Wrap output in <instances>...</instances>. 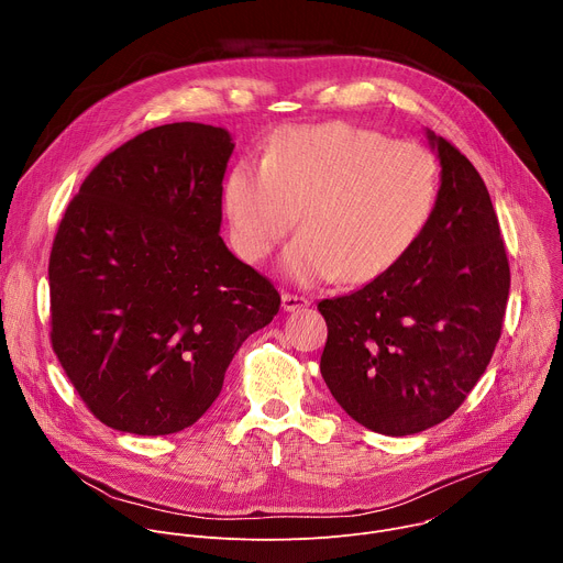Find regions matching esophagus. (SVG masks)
Instances as JSON below:
<instances>
[{
  "mask_svg": "<svg viewBox=\"0 0 563 563\" xmlns=\"http://www.w3.org/2000/svg\"><path fill=\"white\" fill-rule=\"evenodd\" d=\"M280 300H283V309L285 311H298V309L309 305V300L305 296H296V294H283Z\"/></svg>",
  "mask_w": 563,
  "mask_h": 563,
  "instance_id": "esophagus-1",
  "label": "esophagus"
}]
</instances>
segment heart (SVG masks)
Here are the masks:
<instances>
[{"label": "heart", "mask_w": 563, "mask_h": 563, "mask_svg": "<svg viewBox=\"0 0 563 563\" xmlns=\"http://www.w3.org/2000/svg\"><path fill=\"white\" fill-rule=\"evenodd\" d=\"M439 196V163L417 142H391L347 122L287 126L263 163H238L222 209L233 252L258 265L294 229L283 269L300 285L365 283L404 258L426 231Z\"/></svg>", "instance_id": "obj_1"}]
</instances>
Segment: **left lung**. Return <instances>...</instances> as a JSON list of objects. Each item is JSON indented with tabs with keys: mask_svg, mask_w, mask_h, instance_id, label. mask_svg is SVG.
Returning a JSON list of instances; mask_svg holds the SVG:
<instances>
[{
	"mask_svg": "<svg viewBox=\"0 0 563 563\" xmlns=\"http://www.w3.org/2000/svg\"><path fill=\"white\" fill-rule=\"evenodd\" d=\"M426 135L441 187L417 245L365 287L318 302L328 323L320 374L356 423L387 437L454 415L493 358L510 291L484 178L448 140Z\"/></svg>",
	"mask_w": 563,
	"mask_h": 563,
	"instance_id": "left-lung-1",
	"label": "left lung"
}]
</instances>
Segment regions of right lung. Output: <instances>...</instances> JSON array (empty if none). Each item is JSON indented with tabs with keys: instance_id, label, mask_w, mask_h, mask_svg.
<instances>
[{
	"instance_id": "obj_1",
	"label": "right lung",
	"mask_w": 563,
	"mask_h": 563,
	"mask_svg": "<svg viewBox=\"0 0 563 563\" xmlns=\"http://www.w3.org/2000/svg\"><path fill=\"white\" fill-rule=\"evenodd\" d=\"M227 129H148L87 176L48 263L51 343L109 428L163 437L194 426L280 296L220 238Z\"/></svg>"
}]
</instances>
